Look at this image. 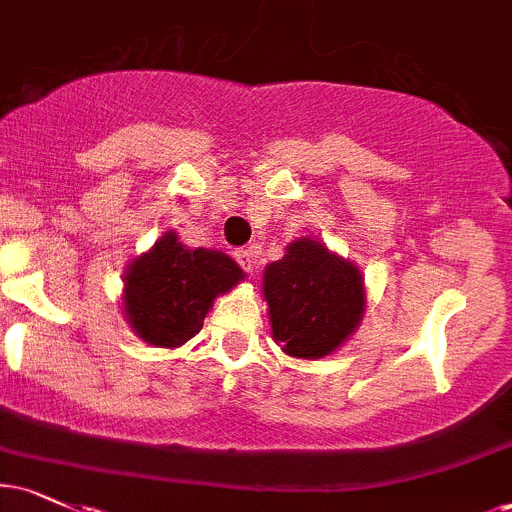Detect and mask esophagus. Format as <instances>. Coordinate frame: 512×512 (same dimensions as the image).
<instances>
[{"instance_id": "obj_1", "label": "esophagus", "mask_w": 512, "mask_h": 512, "mask_svg": "<svg viewBox=\"0 0 512 512\" xmlns=\"http://www.w3.org/2000/svg\"><path fill=\"white\" fill-rule=\"evenodd\" d=\"M233 255H236V262L240 264V269H245V272L248 274H252V269H255V257H257V252L252 250V248H238L236 252H233Z\"/></svg>"}]
</instances>
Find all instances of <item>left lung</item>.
<instances>
[{
    "instance_id": "8db88e82",
    "label": "left lung",
    "mask_w": 512,
    "mask_h": 512,
    "mask_svg": "<svg viewBox=\"0 0 512 512\" xmlns=\"http://www.w3.org/2000/svg\"><path fill=\"white\" fill-rule=\"evenodd\" d=\"M276 342L293 358L332 354L363 317V281L351 262L330 255L322 243L296 240L284 260L264 272Z\"/></svg>"
}]
</instances>
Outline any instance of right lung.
<instances>
[{"instance_id":"add662e5","label":"right lung","mask_w":512,"mask_h":512,"mask_svg":"<svg viewBox=\"0 0 512 512\" xmlns=\"http://www.w3.org/2000/svg\"><path fill=\"white\" fill-rule=\"evenodd\" d=\"M240 279L243 272L228 255L187 250L175 233H166L154 250L129 264L127 320L144 342L173 349L202 330L211 301Z\"/></svg>"}]
</instances>
